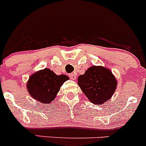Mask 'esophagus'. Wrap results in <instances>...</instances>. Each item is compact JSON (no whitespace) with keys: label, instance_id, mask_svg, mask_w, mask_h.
I'll return each mask as SVG.
<instances>
[{"label":"esophagus","instance_id":"obj_1","mask_svg":"<svg viewBox=\"0 0 146 146\" xmlns=\"http://www.w3.org/2000/svg\"><path fill=\"white\" fill-rule=\"evenodd\" d=\"M69 77H70L71 79L73 80H74L77 78V74L76 73H71V74H69Z\"/></svg>","mask_w":146,"mask_h":146}]
</instances>
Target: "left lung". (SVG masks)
Instances as JSON below:
<instances>
[{
    "label": "left lung",
    "mask_w": 146,
    "mask_h": 146,
    "mask_svg": "<svg viewBox=\"0 0 146 146\" xmlns=\"http://www.w3.org/2000/svg\"><path fill=\"white\" fill-rule=\"evenodd\" d=\"M77 83L91 103L102 104L111 99L118 81L109 69L92 66L78 77Z\"/></svg>",
    "instance_id": "1"
}]
</instances>
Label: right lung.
<instances>
[{
  "label": "right lung",
  "instance_id": "obj_1",
  "mask_svg": "<svg viewBox=\"0 0 146 146\" xmlns=\"http://www.w3.org/2000/svg\"><path fill=\"white\" fill-rule=\"evenodd\" d=\"M68 80V76L57 75L50 69L45 68L30 76L26 87L33 99L40 103L50 104L60 91V86Z\"/></svg>",
  "mask_w": 146,
  "mask_h": 146
}]
</instances>
